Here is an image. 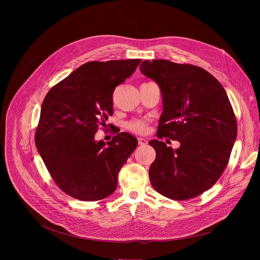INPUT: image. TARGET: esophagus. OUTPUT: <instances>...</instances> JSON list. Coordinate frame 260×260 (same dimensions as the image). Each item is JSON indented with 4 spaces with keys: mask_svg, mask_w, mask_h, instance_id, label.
Here are the masks:
<instances>
[{
    "mask_svg": "<svg viewBox=\"0 0 260 260\" xmlns=\"http://www.w3.org/2000/svg\"><path fill=\"white\" fill-rule=\"evenodd\" d=\"M138 143H139V145L145 146V145L148 144V141L146 139H144V138H138Z\"/></svg>",
    "mask_w": 260,
    "mask_h": 260,
    "instance_id": "1",
    "label": "esophagus"
}]
</instances>
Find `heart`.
<instances>
[{
	"label": "heart",
	"mask_w": 260,
	"mask_h": 260,
	"mask_svg": "<svg viewBox=\"0 0 260 260\" xmlns=\"http://www.w3.org/2000/svg\"><path fill=\"white\" fill-rule=\"evenodd\" d=\"M125 127L135 134H145L148 131V121L145 119H133L126 122Z\"/></svg>",
	"instance_id": "obj_1"
}]
</instances>
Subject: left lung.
Instances as JSON below:
<instances>
[{
    "label": "left lung",
    "instance_id": "1",
    "mask_svg": "<svg viewBox=\"0 0 260 260\" xmlns=\"http://www.w3.org/2000/svg\"><path fill=\"white\" fill-rule=\"evenodd\" d=\"M140 71L161 91L157 138L181 143L174 150L165 142H149L156 151L149 169L151 185L172 200L196 198L223 173L237 139V120L226 91L209 72L189 63L144 60Z\"/></svg>",
    "mask_w": 260,
    "mask_h": 260
}]
</instances>
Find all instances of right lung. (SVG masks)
<instances>
[{"mask_svg":"<svg viewBox=\"0 0 260 260\" xmlns=\"http://www.w3.org/2000/svg\"><path fill=\"white\" fill-rule=\"evenodd\" d=\"M141 59L88 61L54 85L46 94L36 146L57 186L85 202L112 194L118 173L138 145L120 133L112 141L94 135L113 114V92L133 75Z\"/></svg>","mask_w":260,"mask_h":260,"instance_id":"obj_1","label":"right lung"}]
</instances>
